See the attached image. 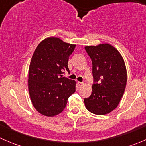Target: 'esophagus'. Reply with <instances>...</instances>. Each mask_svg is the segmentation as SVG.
<instances>
[{
	"label": "esophagus",
	"instance_id": "1",
	"mask_svg": "<svg viewBox=\"0 0 146 146\" xmlns=\"http://www.w3.org/2000/svg\"><path fill=\"white\" fill-rule=\"evenodd\" d=\"M78 84L79 87H82V85H84V82H78Z\"/></svg>",
	"mask_w": 146,
	"mask_h": 146
}]
</instances>
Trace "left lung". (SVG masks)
I'll list each match as a JSON object with an SVG mask.
<instances>
[{
	"mask_svg": "<svg viewBox=\"0 0 146 146\" xmlns=\"http://www.w3.org/2000/svg\"><path fill=\"white\" fill-rule=\"evenodd\" d=\"M85 48L92 60L95 80L90 96L84 99L85 106L92 114H107L117 108L125 91L127 73L124 60L110 44L86 46Z\"/></svg>",
	"mask_w": 146,
	"mask_h": 146,
	"instance_id": "1",
	"label": "left lung"
}]
</instances>
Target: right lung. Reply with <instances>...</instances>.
Returning a JSON list of instances; mask_svg holds the SVG:
<instances>
[{"label": "right lung", "mask_w": 146, "mask_h": 146, "mask_svg": "<svg viewBox=\"0 0 146 146\" xmlns=\"http://www.w3.org/2000/svg\"><path fill=\"white\" fill-rule=\"evenodd\" d=\"M76 44L57 37H47L34 51L28 72V90L32 105L42 115L52 117L62 112L76 82L63 77L69 72L68 61Z\"/></svg>", "instance_id": "right-lung-1"}]
</instances>
